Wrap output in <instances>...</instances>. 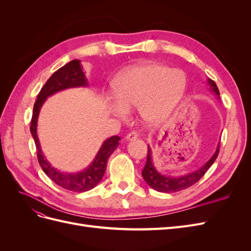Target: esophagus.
Instances as JSON below:
<instances>
[{"mask_svg": "<svg viewBox=\"0 0 251 251\" xmlns=\"http://www.w3.org/2000/svg\"><path fill=\"white\" fill-rule=\"evenodd\" d=\"M137 137H138V133L133 131V132L128 133V134L126 136V141H132V140H135Z\"/></svg>", "mask_w": 251, "mask_h": 251, "instance_id": "34e87169", "label": "esophagus"}]
</instances>
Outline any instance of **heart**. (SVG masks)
Masks as SVG:
<instances>
[{"label": "heart", "mask_w": 251, "mask_h": 251, "mask_svg": "<svg viewBox=\"0 0 251 251\" xmlns=\"http://www.w3.org/2000/svg\"><path fill=\"white\" fill-rule=\"evenodd\" d=\"M185 86V74L179 69L157 63L133 66L114 80L115 97L108 100L107 111L119 119H126L128 111L137 108L143 123L155 126L177 107Z\"/></svg>", "instance_id": "1"}]
</instances>
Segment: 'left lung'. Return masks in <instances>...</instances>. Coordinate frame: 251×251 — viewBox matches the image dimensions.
I'll return each mask as SVG.
<instances>
[{
    "label": "left lung",
    "mask_w": 251,
    "mask_h": 251,
    "mask_svg": "<svg viewBox=\"0 0 251 251\" xmlns=\"http://www.w3.org/2000/svg\"><path fill=\"white\" fill-rule=\"evenodd\" d=\"M206 82L209 87V90L217 96L218 100H220V92L216 82L214 80H211L210 78H208ZM219 144L214 155H212L202 166L195 170L194 172L182 175V176H171V175H163L160 172H158L153 162V151H151V147L148 146V159L146 166H144V169L141 173L142 177L144 181L157 192L176 193L179 191H183V189L192 186L196 182H198L212 165V163L216 161L219 154Z\"/></svg>",
    "instance_id": "left-lung-1"
}]
</instances>
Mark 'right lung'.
<instances>
[{
	"mask_svg": "<svg viewBox=\"0 0 251 251\" xmlns=\"http://www.w3.org/2000/svg\"><path fill=\"white\" fill-rule=\"evenodd\" d=\"M87 87H89L88 78L86 77V74L83 73L80 60L73 59L64 67L59 68L57 71L51 75L37 95L33 107L31 126H30V132H31L37 150V159H39V163L44 173L60 187L75 193L88 192L100 183L103 177L105 169H107L109 157L119 146L120 137L112 136V137L104 140L100 149L98 150L93 161L85 170L77 173L62 172L55 169L43 153L39 136H37V120H39L43 104L48 97L67 89Z\"/></svg>",
	"mask_w": 251,
	"mask_h": 251,
	"instance_id": "add662e5",
	"label": "right lung"
}]
</instances>
